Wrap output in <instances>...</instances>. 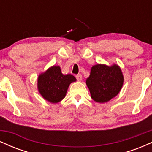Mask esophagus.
I'll use <instances>...</instances> for the list:
<instances>
[{"label":"esophagus","mask_w":152,"mask_h":152,"mask_svg":"<svg viewBox=\"0 0 152 152\" xmlns=\"http://www.w3.org/2000/svg\"><path fill=\"white\" fill-rule=\"evenodd\" d=\"M76 79H77L78 81H81V80H82V75H81V74H78V75H76Z\"/></svg>","instance_id":"obj_1"}]
</instances>
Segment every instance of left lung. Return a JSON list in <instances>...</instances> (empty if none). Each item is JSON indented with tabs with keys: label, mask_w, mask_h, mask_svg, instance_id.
I'll use <instances>...</instances> for the list:
<instances>
[{
	"label": "left lung",
	"mask_w": 152,
	"mask_h": 152,
	"mask_svg": "<svg viewBox=\"0 0 152 152\" xmlns=\"http://www.w3.org/2000/svg\"><path fill=\"white\" fill-rule=\"evenodd\" d=\"M86 83L91 99L96 102L105 103L119 93L124 84V76L117 64L109 66L99 64L91 67Z\"/></svg>",
	"instance_id": "obj_1"
}]
</instances>
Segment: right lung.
<instances>
[{"mask_svg":"<svg viewBox=\"0 0 152 152\" xmlns=\"http://www.w3.org/2000/svg\"><path fill=\"white\" fill-rule=\"evenodd\" d=\"M76 81L73 75L63 74L60 66H53L39 74L37 88L45 100L56 104L65 98L70 84Z\"/></svg>","mask_w":152,"mask_h":152,"instance_id":"1","label":"right lung"}]
</instances>
